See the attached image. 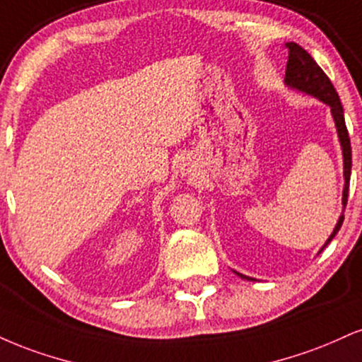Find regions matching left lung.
I'll use <instances>...</instances> for the list:
<instances>
[{
    "instance_id": "obj_1",
    "label": "left lung",
    "mask_w": 362,
    "mask_h": 362,
    "mask_svg": "<svg viewBox=\"0 0 362 362\" xmlns=\"http://www.w3.org/2000/svg\"><path fill=\"white\" fill-rule=\"evenodd\" d=\"M286 49H288V62H286V72H285V82L286 86L295 87V89L302 90L310 95H315L320 101L329 104L330 111H332L335 126H337V134L341 139L342 146V155H344V178H346V185H344V194H342V204L344 209L347 206V194H349V180H351V165H352V153H351V139L349 133L346 128V119H344V110L341 99H339L337 90L334 89L332 82L325 72L319 67V64L312 59V55L308 54L305 49L298 45L295 42L286 43ZM344 223V214L339 217V223L335 226L334 233L330 234V238L325 243V246L332 241V238L339 233L341 226ZM239 275V273H238ZM243 278H247L245 275H239ZM251 280V278H247Z\"/></svg>"
}]
</instances>
